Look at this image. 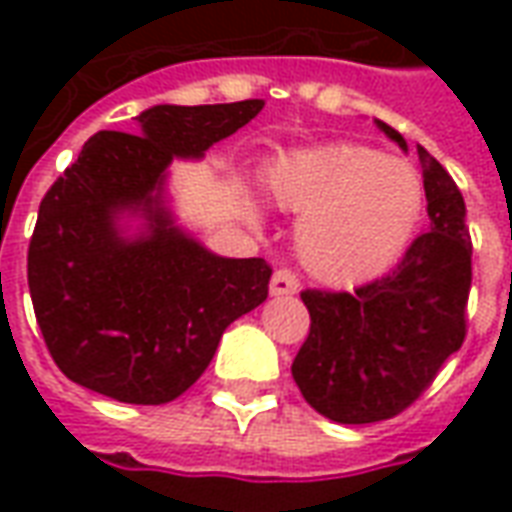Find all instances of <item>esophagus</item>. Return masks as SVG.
Listing matches in <instances>:
<instances>
[{"instance_id": "obj_1", "label": "esophagus", "mask_w": 512, "mask_h": 512, "mask_svg": "<svg viewBox=\"0 0 512 512\" xmlns=\"http://www.w3.org/2000/svg\"><path fill=\"white\" fill-rule=\"evenodd\" d=\"M268 293L271 296H293V293H299V279L293 277L290 271H285V268H279V271H274V277H271Z\"/></svg>"}]
</instances>
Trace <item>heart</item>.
I'll list each match as a JSON object with an SVG mask.
<instances>
[{"instance_id":"1","label":"heart","mask_w":512,"mask_h":512,"mask_svg":"<svg viewBox=\"0 0 512 512\" xmlns=\"http://www.w3.org/2000/svg\"><path fill=\"white\" fill-rule=\"evenodd\" d=\"M266 200L299 216L296 252L312 277L359 288L384 277L414 244L425 208V180L403 158L365 145L293 150L263 169ZM252 219L260 208L244 197Z\"/></svg>"}]
</instances>
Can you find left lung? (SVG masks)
<instances>
[{"label":"left lung","instance_id":"8db88e82","mask_svg":"<svg viewBox=\"0 0 512 512\" xmlns=\"http://www.w3.org/2000/svg\"><path fill=\"white\" fill-rule=\"evenodd\" d=\"M376 126L408 153L395 128L381 120ZM417 156L428 194V233L389 277L354 293H301L312 323L290 373L304 400L340 425L400 414L466 337L472 288L466 205L450 172L422 145Z\"/></svg>","mask_w":512,"mask_h":512}]
</instances>
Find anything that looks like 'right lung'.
Returning <instances> with one entry per match:
<instances>
[{"mask_svg":"<svg viewBox=\"0 0 512 512\" xmlns=\"http://www.w3.org/2000/svg\"><path fill=\"white\" fill-rule=\"evenodd\" d=\"M266 101L158 104L136 134L98 131L38 211L32 307L73 384L134 406L180 397L211 365L224 329L268 296L263 257H222L178 224L172 161H200Z\"/></svg>","mask_w":512,"mask_h":512,"instance_id":"obj_1","label":"right lung"}]
</instances>
